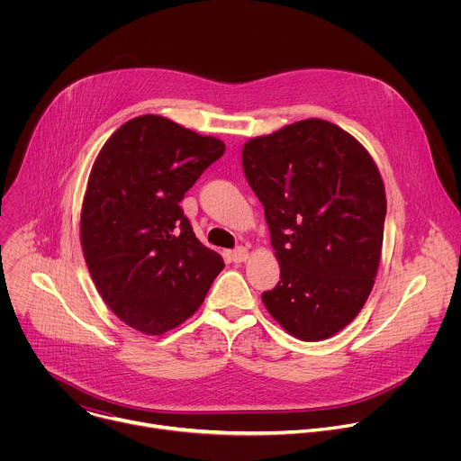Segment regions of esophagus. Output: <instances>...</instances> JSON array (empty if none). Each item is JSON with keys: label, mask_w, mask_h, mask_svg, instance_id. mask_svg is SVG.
<instances>
[{"label": "esophagus", "mask_w": 461, "mask_h": 461, "mask_svg": "<svg viewBox=\"0 0 461 461\" xmlns=\"http://www.w3.org/2000/svg\"><path fill=\"white\" fill-rule=\"evenodd\" d=\"M231 258H233V262H244L248 258V249L244 246H237L231 251Z\"/></svg>", "instance_id": "obj_1"}]
</instances>
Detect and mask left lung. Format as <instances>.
Segmentation results:
<instances>
[{
  "instance_id": "obj_1",
  "label": "left lung",
  "mask_w": 461,
  "mask_h": 461,
  "mask_svg": "<svg viewBox=\"0 0 461 461\" xmlns=\"http://www.w3.org/2000/svg\"><path fill=\"white\" fill-rule=\"evenodd\" d=\"M242 167L281 267L262 303L303 341L338 334L363 308L381 258L386 199L374 160L341 127L310 118L251 139Z\"/></svg>"
}]
</instances>
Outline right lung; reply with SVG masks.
<instances>
[{"mask_svg": "<svg viewBox=\"0 0 461 461\" xmlns=\"http://www.w3.org/2000/svg\"><path fill=\"white\" fill-rule=\"evenodd\" d=\"M224 149L219 139L144 114L116 129L93 166L80 222L86 262L107 306L144 334L194 313L224 268L178 204Z\"/></svg>", "mask_w": 461, "mask_h": 461, "instance_id": "right-lung-1", "label": "right lung"}]
</instances>
